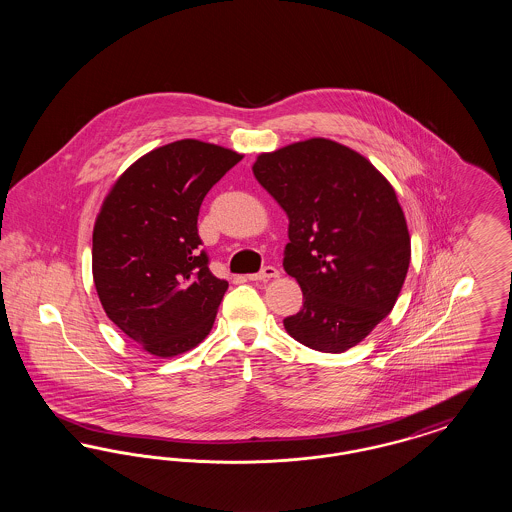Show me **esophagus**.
Wrapping results in <instances>:
<instances>
[{"instance_id":"esophagus-1","label":"esophagus","mask_w":512,"mask_h":512,"mask_svg":"<svg viewBox=\"0 0 512 512\" xmlns=\"http://www.w3.org/2000/svg\"><path fill=\"white\" fill-rule=\"evenodd\" d=\"M280 276V270L276 267H265L261 268L257 274H249V280H255V282H267L272 278H278Z\"/></svg>"}]
</instances>
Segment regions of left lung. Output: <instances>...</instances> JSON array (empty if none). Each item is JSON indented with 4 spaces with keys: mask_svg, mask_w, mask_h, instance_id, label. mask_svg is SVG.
Masks as SVG:
<instances>
[{
    "mask_svg": "<svg viewBox=\"0 0 512 512\" xmlns=\"http://www.w3.org/2000/svg\"><path fill=\"white\" fill-rule=\"evenodd\" d=\"M253 174L290 220L284 270L303 309L284 328L311 349L347 351L390 315L409 270L395 190L361 153L326 138L261 153Z\"/></svg>",
    "mask_w": 512,
    "mask_h": 512,
    "instance_id": "8db88e82",
    "label": "left lung"
}]
</instances>
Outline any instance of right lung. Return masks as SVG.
<instances>
[{
	"label": "right lung",
	"instance_id": "right-lung-1",
	"mask_svg": "<svg viewBox=\"0 0 512 512\" xmlns=\"http://www.w3.org/2000/svg\"><path fill=\"white\" fill-rule=\"evenodd\" d=\"M244 155L199 140L157 147L122 172L94 226L99 301L155 357L194 349L211 332L228 282L199 249L203 197Z\"/></svg>",
	"mask_w": 512,
	"mask_h": 512
}]
</instances>
